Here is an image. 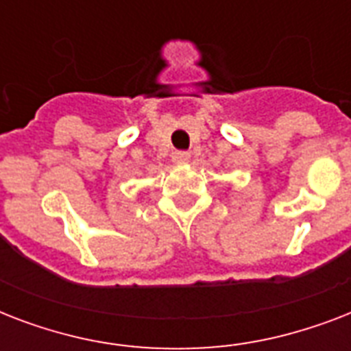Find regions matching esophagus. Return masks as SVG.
Returning <instances> with one entry per match:
<instances>
[{
    "label": "esophagus",
    "mask_w": 351,
    "mask_h": 351,
    "mask_svg": "<svg viewBox=\"0 0 351 351\" xmlns=\"http://www.w3.org/2000/svg\"><path fill=\"white\" fill-rule=\"evenodd\" d=\"M171 158H173L175 164H186L191 158V154H189V151H175V153L171 154Z\"/></svg>",
    "instance_id": "esophagus-1"
}]
</instances>
